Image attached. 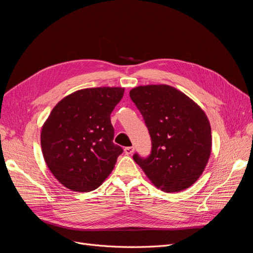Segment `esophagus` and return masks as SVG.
Wrapping results in <instances>:
<instances>
[{"label":"esophagus","instance_id":"34e87169","mask_svg":"<svg viewBox=\"0 0 253 253\" xmlns=\"http://www.w3.org/2000/svg\"><path fill=\"white\" fill-rule=\"evenodd\" d=\"M133 152H134V147H126V148H125V153H126V155H131Z\"/></svg>","mask_w":253,"mask_h":253}]
</instances>
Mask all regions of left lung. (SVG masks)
Returning <instances> with one entry per match:
<instances>
[{"instance_id": "left-lung-1", "label": "left lung", "mask_w": 253, "mask_h": 253, "mask_svg": "<svg viewBox=\"0 0 253 253\" xmlns=\"http://www.w3.org/2000/svg\"><path fill=\"white\" fill-rule=\"evenodd\" d=\"M129 97L141 113L152 140L149 157L133 158L153 185L179 192L200 178L212 148L211 126L192 99L166 84L140 85Z\"/></svg>"}]
</instances>
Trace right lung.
I'll use <instances>...</instances> for the list:
<instances>
[{
	"mask_svg": "<svg viewBox=\"0 0 253 253\" xmlns=\"http://www.w3.org/2000/svg\"><path fill=\"white\" fill-rule=\"evenodd\" d=\"M124 87L83 88L64 97L41 131L45 163L64 187L76 192L97 189L124 150L114 144L111 114Z\"/></svg>",
	"mask_w": 253,
	"mask_h": 253,
	"instance_id": "obj_1",
	"label": "right lung"
}]
</instances>
